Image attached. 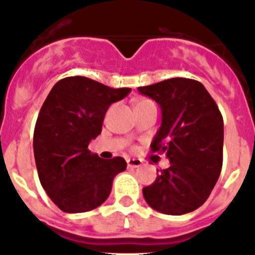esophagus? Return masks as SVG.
I'll return each mask as SVG.
<instances>
[{"label": "esophagus", "mask_w": 255, "mask_h": 255, "mask_svg": "<svg viewBox=\"0 0 255 255\" xmlns=\"http://www.w3.org/2000/svg\"><path fill=\"white\" fill-rule=\"evenodd\" d=\"M127 166L129 168H137L139 166H142V161L138 160V158H128Z\"/></svg>", "instance_id": "obj_1"}]
</instances>
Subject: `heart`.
Here are the masks:
<instances>
[{
  "label": "heart",
  "instance_id": "heart-1",
  "mask_svg": "<svg viewBox=\"0 0 255 255\" xmlns=\"http://www.w3.org/2000/svg\"><path fill=\"white\" fill-rule=\"evenodd\" d=\"M143 102H147V99H143V101H141L139 103H143Z\"/></svg>",
  "mask_w": 255,
  "mask_h": 255
}]
</instances>
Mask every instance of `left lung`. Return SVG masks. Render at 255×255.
Wrapping results in <instances>:
<instances>
[{"instance_id": "left-lung-1", "label": "left lung", "mask_w": 255, "mask_h": 255, "mask_svg": "<svg viewBox=\"0 0 255 255\" xmlns=\"http://www.w3.org/2000/svg\"><path fill=\"white\" fill-rule=\"evenodd\" d=\"M138 92L158 103L162 123L151 143L154 153H165L171 165L157 170L143 187L154 210L167 215L191 213L213 191L223 166L224 122L215 101L197 80L172 78L139 87Z\"/></svg>"}]
</instances>
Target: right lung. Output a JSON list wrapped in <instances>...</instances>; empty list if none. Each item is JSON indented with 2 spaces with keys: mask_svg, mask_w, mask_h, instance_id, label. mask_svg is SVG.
Listing matches in <instances>:
<instances>
[{
  "mask_svg": "<svg viewBox=\"0 0 255 255\" xmlns=\"http://www.w3.org/2000/svg\"><path fill=\"white\" fill-rule=\"evenodd\" d=\"M130 88L107 87L85 77L59 80L45 99L34 132L40 182L64 213H85L108 199L113 178L127 167L122 157L103 160L88 149L102 132L112 103Z\"/></svg>",
  "mask_w": 255,
  "mask_h": 255,
  "instance_id": "add662e5",
  "label": "right lung"
}]
</instances>
